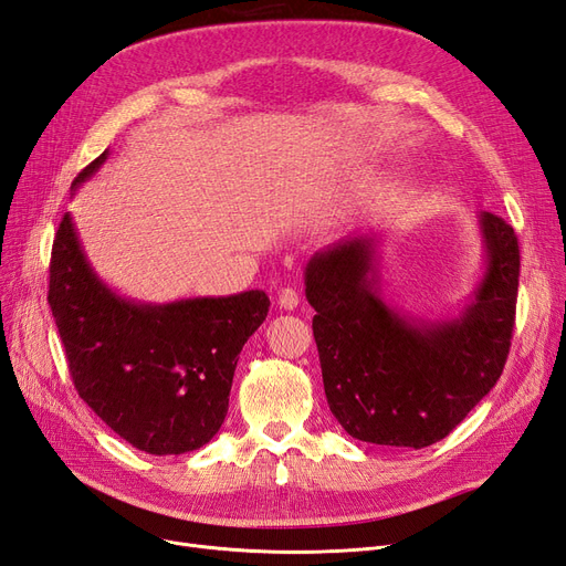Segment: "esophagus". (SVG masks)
<instances>
[{"mask_svg": "<svg viewBox=\"0 0 566 566\" xmlns=\"http://www.w3.org/2000/svg\"><path fill=\"white\" fill-rule=\"evenodd\" d=\"M297 304H300L297 290H293V287L281 290V293H279V306H281V310L293 312V310H297Z\"/></svg>", "mask_w": 566, "mask_h": 566, "instance_id": "34e87169", "label": "esophagus"}]
</instances>
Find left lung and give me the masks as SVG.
Wrapping results in <instances>:
<instances>
[{
    "instance_id": "left-lung-1",
    "label": "left lung",
    "mask_w": 566,
    "mask_h": 566,
    "mask_svg": "<svg viewBox=\"0 0 566 566\" xmlns=\"http://www.w3.org/2000/svg\"><path fill=\"white\" fill-rule=\"evenodd\" d=\"M479 231L484 276L447 321L403 316L382 300L375 233H354L306 264L325 399L349 437L432 447L499 382L515 325L520 245L491 212L479 214Z\"/></svg>"
}]
</instances>
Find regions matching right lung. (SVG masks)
<instances>
[{"instance_id":"1","label":"right lung","mask_w":566,"mask_h":566,"mask_svg":"<svg viewBox=\"0 0 566 566\" xmlns=\"http://www.w3.org/2000/svg\"><path fill=\"white\" fill-rule=\"evenodd\" d=\"M106 158L84 167L73 188ZM46 300L77 394L150 455L196 451L219 432L238 354L269 314L264 290L169 304L119 297L96 276L71 212L51 248Z\"/></svg>"}]
</instances>
